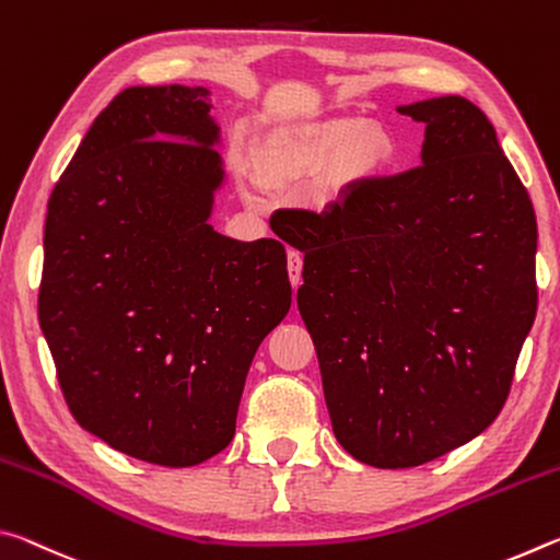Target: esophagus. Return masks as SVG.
Listing matches in <instances>:
<instances>
[{
  "label": "esophagus",
  "mask_w": 560,
  "mask_h": 560,
  "mask_svg": "<svg viewBox=\"0 0 560 560\" xmlns=\"http://www.w3.org/2000/svg\"><path fill=\"white\" fill-rule=\"evenodd\" d=\"M287 267H289V279H291V287L299 289L301 283V269H303V257L296 249H289V257H287Z\"/></svg>",
  "instance_id": "34e87169"
}]
</instances>
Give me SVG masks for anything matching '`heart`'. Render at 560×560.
<instances>
[{
    "mask_svg": "<svg viewBox=\"0 0 560 560\" xmlns=\"http://www.w3.org/2000/svg\"><path fill=\"white\" fill-rule=\"evenodd\" d=\"M346 148L348 163L373 165L385 155V136L377 128L358 126L353 120H336L301 138H291L281 145L273 173L293 175L316 165L318 160L340 153Z\"/></svg>",
    "mask_w": 560,
    "mask_h": 560,
    "instance_id": "1",
    "label": "heart"
}]
</instances>
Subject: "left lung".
Returning <instances> with one entry per match:
<instances>
[{"instance_id": "1", "label": "left lung", "mask_w": 560, "mask_h": 560, "mask_svg": "<svg viewBox=\"0 0 560 560\" xmlns=\"http://www.w3.org/2000/svg\"><path fill=\"white\" fill-rule=\"evenodd\" d=\"M424 122L422 165L343 200L279 210L303 252L299 311L336 440L377 469L420 467L504 407L536 318V214L471 101L397 108Z\"/></svg>"}]
</instances>
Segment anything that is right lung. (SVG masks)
Listing matches in <instances>:
<instances>
[{"instance_id": "right-lung-1", "label": "right lung", "mask_w": 560, "mask_h": 560, "mask_svg": "<svg viewBox=\"0 0 560 560\" xmlns=\"http://www.w3.org/2000/svg\"><path fill=\"white\" fill-rule=\"evenodd\" d=\"M210 91L132 86L49 197L39 324L63 400L128 457L192 467L234 438L246 373L291 306L287 249L212 230Z\"/></svg>"}]
</instances>
